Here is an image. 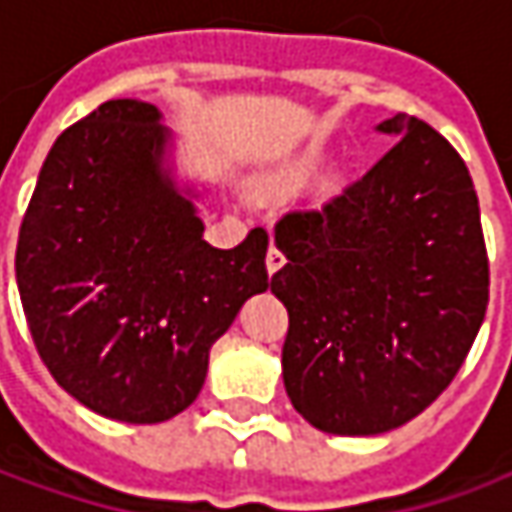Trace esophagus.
<instances>
[{"mask_svg":"<svg viewBox=\"0 0 512 512\" xmlns=\"http://www.w3.org/2000/svg\"><path fill=\"white\" fill-rule=\"evenodd\" d=\"M265 265H268V274H276V271H279V268L285 265V256H282V250H279L276 244H271V247H268Z\"/></svg>","mask_w":512,"mask_h":512,"instance_id":"1","label":"esophagus"}]
</instances>
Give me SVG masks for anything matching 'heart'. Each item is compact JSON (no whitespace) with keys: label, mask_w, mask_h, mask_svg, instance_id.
<instances>
[{"label":"heart","mask_w":512,"mask_h":512,"mask_svg":"<svg viewBox=\"0 0 512 512\" xmlns=\"http://www.w3.org/2000/svg\"><path fill=\"white\" fill-rule=\"evenodd\" d=\"M309 171H311V165H300L297 171H291V174L285 177V186H300V183L309 177Z\"/></svg>","instance_id":"heart-1"}]
</instances>
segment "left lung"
Segmentation results:
<instances>
[{
  "mask_svg": "<svg viewBox=\"0 0 512 512\" xmlns=\"http://www.w3.org/2000/svg\"><path fill=\"white\" fill-rule=\"evenodd\" d=\"M396 145L323 209L274 227L288 309L282 379L297 414L364 437L422 414L457 376L490 303L472 177L422 119L379 125Z\"/></svg>",
  "mask_w": 512,
  "mask_h": 512,
  "instance_id": "left-lung-1",
  "label": "left lung"
}]
</instances>
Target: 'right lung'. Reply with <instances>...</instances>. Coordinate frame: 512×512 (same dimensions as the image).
<instances>
[{
  "instance_id": "right-lung-1",
  "label": "right lung",
  "mask_w": 512,
  "mask_h": 512,
  "mask_svg": "<svg viewBox=\"0 0 512 512\" xmlns=\"http://www.w3.org/2000/svg\"><path fill=\"white\" fill-rule=\"evenodd\" d=\"M154 104L104 101L40 168L17 241L22 311L55 382L107 420L151 425L201 393L209 347L268 288V233L203 241L163 171Z\"/></svg>"
}]
</instances>
